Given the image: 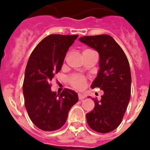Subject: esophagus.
<instances>
[{"label":"esophagus","mask_w":150,"mask_h":150,"mask_svg":"<svg viewBox=\"0 0 150 150\" xmlns=\"http://www.w3.org/2000/svg\"><path fill=\"white\" fill-rule=\"evenodd\" d=\"M78 97H79V100H83V99L85 98H86V96H85L84 95H83V94H78Z\"/></svg>","instance_id":"1"}]
</instances>
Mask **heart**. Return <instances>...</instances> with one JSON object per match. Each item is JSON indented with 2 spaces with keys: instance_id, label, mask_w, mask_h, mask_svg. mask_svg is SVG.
<instances>
[{
  "instance_id": "1",
  "label": "heart",
  "mask_w": 150,
  "mask_h": 150,
  "mask_svg": "<svg viewBox=\"0 0 150 150\" xmlns=\"http://www.w3.org/2000/svg\"><path fill=\"white\" fill-rule=\"evenodd\" d=\"M68 82L71 86L76 89H83L86 85V79L80 74H73L69 76Z\"/></svg>"
}]
</instances>
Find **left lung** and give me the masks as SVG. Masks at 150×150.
I'll return each instance as SVG.
<instances>
[{"label": "left lung", "instance_id": "1", "mask_svg": "<svg viewBox=\"0 0 150 150\" xmlns=\"http://www.w3.org/2000/svg\"><path fill=\"white\" fill-rule=\"evenodd\" d=\"M79 40L98 52V74L91 86L104 91L95 100L93 110L86 114L88 126L99 133L116 129L123 119L131 97L132 76L129 62L122 49L107 34L85 36Z\"/></svg>", "mask_w": 150, "mask_h": 150}]
</instances>
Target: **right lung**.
<instances>
[{
    "instance_id": "1",
    "label": "right lung",
    "mask_w": 150,
    "mask_h": 150,
    "mask_svg": "<svg viewBox=\"0 0 150 150\" xmlns=\"http://www.w3.org/2000/svg\"><path fill=\"white\" fill-rule=\"evenodd\" d=\"M78 35L51 34L38 43L29 57L23 82L25 106L36 126L52 132L63 126L77 93L64 88L57 95L51 81L61 71L66 52Z\"/></svg>"
}]
</instances>
